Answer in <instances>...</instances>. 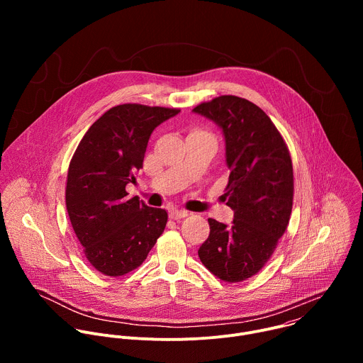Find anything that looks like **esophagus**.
<instances>
[{"mask_svg": "<svg viewBox=\"0 0 363 363\" xmlns=\"http://www.w3.org/2000/svg\"><path fill=\"white\" fill-rule=\"evenodd\" d=\"M186 216H188V211H184V210H177V208H174V210L169 211V217H171L172 220H181V218H185Z\"/></svg>", "mask_w": 363, "mask_h": 363, "instance_id": "obj_1", "label": "esophagus"}]
</instances>
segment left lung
Segmentation results:
<instances>
[{
  "instance_id": "1",
  "label": "left lung",
  "mask_w": 363,
  "mask_h": 363,
  "mask_svg": "<svg viewBox=\"0 0 363 363\" xmlns=\"http://www.w3.org/2000/svg\"><path fill=\"white\" fill-rule=\"evenodd\" d=\"M195 113L224 132L230 178L227 205L231 225L208 218L210 235L199 247L202 264L220 280L244 281L270 260L293 206V165L289 147L272 119L238 96L203 101Z\"/></svg>"
}]
</instances>
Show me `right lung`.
<instances>
[{
    "label": "right lung",
    "mask_w": 363,
    "mask_h": 363,
    "mask_svg": "<svg viewBox=\"0 0 363 363\" xmlns=\"http://www.w3.org/2000/svg\"><path fill=\"white\" fill-rule=\"evenodd\" d=\"M179 109L125 103L103 113L84 133L69 165L67 214L89 263L119 277L138 269L167 227L126 185L136 182L153 129Z\"/></svg>",
    "instance_id": "right-lung-1"
}]
</instances>
